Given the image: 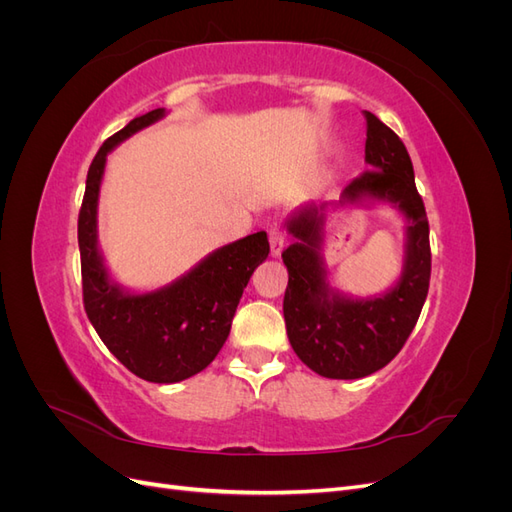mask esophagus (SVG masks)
Listing matches in <instances>:
<instances>
[{
  "label": "esophagus",
  "mask_w": 512,
  "mask_h": 512,
  "mask_svg": "<svg viewBox=\"0 0 512 512\" xmlns=\"http://www.w3.org/2000/svg\"><path fill=\"white\" fill-rule=\"evenodd\" d=\"M269 245H271V256L280 258V254L284 250V232L277 226H273L269 230Z\"/></svg>",
  "instance_id": "34e87169"
}]
</instances>
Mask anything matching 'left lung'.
Instances as JSON below:
<instances>
[{
	"label": "left lung",
	"instance_id": "obj_1",
	"mask_svg": "<svg viewBox=\"0 0 512 512\" xmlns=\"http://www.w3.org/2000/svg\"><path fill=\"white\" fill-rule=\"evenodd\" d=\"M365 170L352 179L339 200L294 209L286 232L294 239L282 254L288 269L284 320L292 350L316 374L356 380L391 363L404 348L421 316L429 290L431 252L423 198L416 192L406 145L365 111ZM389 204L405 218V262L396 284L374 298H352L328 280L321 250L326 218L339 206Z\"/></svg>",
	"mask_w": 512,
	"mask_h": 512
}]
</instances>
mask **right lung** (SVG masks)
<instances>
[{
    "mask_svg": "<svg viewBox=\"0 0 512 512\" xmlns=\"http://www.w3.org/2000/svg\"><path fill=\"white\" fill-rule=\"evenodd\" d=\"M164 117L166 108L134 117L96 153L79 213V250L85 312L104 346L134 376L175 384L203 371L222 350L243 288L269 256V239L260 230L222 245L177 280L153 290H130L115 280L98 239L106 158Z\"/></svg>",
    "mask_w": 512,
    "mask_h": 512,
    "instance_id": "1",
    "label": "right lung"
}]
</instances>
